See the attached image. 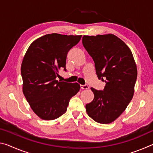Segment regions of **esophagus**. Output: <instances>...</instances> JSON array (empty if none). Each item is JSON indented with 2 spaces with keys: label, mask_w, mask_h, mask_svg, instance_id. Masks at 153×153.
<instances>
[{
  "label": "esophagus",
  "mask_w": 153,
  "mask_h": 153,
  "mask_svg": "<svg viewBox=\"0 0 153 153\" xmlns=\"http://www.w3.org/2000/svg\"><path fill=\"white\" fill-rule=\"evenodd\" d=\"M80 88L83 90H87L89 88V86L88 85H80Z\"/></svg>",
  "instance_id": "1"
}]
</instances>
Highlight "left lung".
I'll return each instance as SVG.
<instances>
[{"mask_svg":"<svg viewBox=\"0 0 153 153\" xmlns=\"http://www.w3.org/2000/svg\"><path fill=\"white\" fill-rule=\"evenodd\" d=\"M82 44L94 62L98 79L106 83L103 90L91 88L94 98L86 104V112L98 123H110L132 99L137 78L135 61L126 43L113 34L84 36Z\"/></svg>","mask_w":153,"mask_h":153,"instance_id":"1","label":"left lung"}]
</instances>
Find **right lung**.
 I'll list each match as a JSON object with an SVG mask.
<instances>
[{
    "label": "right lung",
    "instance_id": "obj_1",
    "mask_svg": "<svg viewBox=\"0 0 153 153\" xmlns=\"http://www.w3.org/2000/svg\"><path fill=\"white\" fill-rule=\"evenodd\" d=\"M82 36L51 33L31 44L23 59V92L31 108L44 120H53L66 112L69 100L80 88L77 83L56 80L59 69L66 71L69 51Z\"/></svg>",
    "mask_w": 153,
    "mask_h": 153
}]
</instances>
